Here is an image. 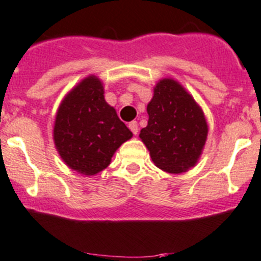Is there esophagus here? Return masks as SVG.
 Returning <instances> with one entry per match:
<instances>
[{"instance_id": "esophagus-1", "label": "esophagus", "mask_w": 261, "mask_h": 261, "mask_svg": "<svg viewBox=\"0 0 261 261\" xmlns=\"http://www.w3.org/2000/svg\"><path fill=\"white\" fill-rule=\"evenodd\" d=\"M128 128H130V130L133 131L134 135H136V134L139 133V126H138V122H136V121H131V122L128 123Z\"/></svg>"}]
</instances>
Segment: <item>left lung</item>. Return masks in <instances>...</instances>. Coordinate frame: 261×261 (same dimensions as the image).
<instances>
[{
  "mask_svg": "<svg viewBox=\"0 0 261 261\" xmlns=\"http://www.w3.org/2000/svg\"><path fill=\"white\" fill-rule=\"evenodd\" d=\"M149 120L139 138L152 163L172 174L187 172L198 163L208 135L203 110L178 81L163 78L155 84L146 107Z\"/></svg>",
  "mask_w": 261,
  "mask_h": 261,
  "instance_id": "left-lung-1",
  "label": "left lung"
}]
</instances>
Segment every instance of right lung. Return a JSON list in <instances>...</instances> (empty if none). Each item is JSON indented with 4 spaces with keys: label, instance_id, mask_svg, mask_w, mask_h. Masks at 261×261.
Returning <instances> with one entry per match:
<instances>
[{
    "label": "right lung",
    "instance_id": "right-lung-1",
    "mask_svg": "<svg viewBox=\"0 0 261 261\" xmlns=\"http://www.w3.org/2000/svg\"><path fill=\"white\" fill-rule=\"evenodd\" d=\"M133 138L105 99L103 83L91 74L73 87L58 107L53 139L67 167L82 175L106 169L116 150Z\"/></svg>",
    "mask_w": 261,
    "mask_h": 261
}]
</instances>
